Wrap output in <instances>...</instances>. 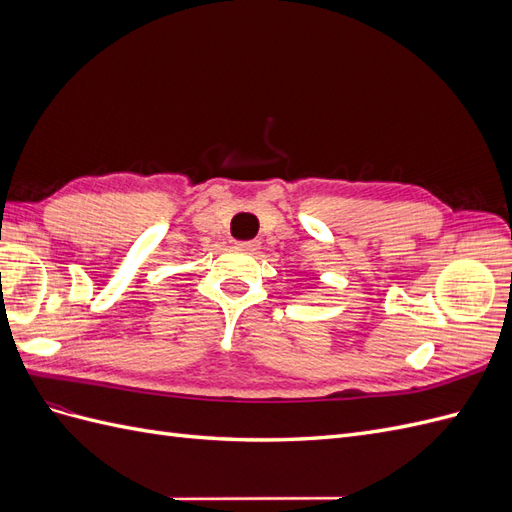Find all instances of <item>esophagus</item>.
<instances>
[{"label": "esophagus", "instance_id": "esophagus-1", "mask_svg": "<svg viewBox=\"0 0 512 512\" xmlns=\"http://www.w3.org/2000/svg\"><path fill=\"white\" fill-rule=\"evenodd\" d=\"M239 250L247 252V254H256L260 250V243L258 241H239Z\"/></svg>", "mask_w": 512, "mask_h": 512}]
</instances>
